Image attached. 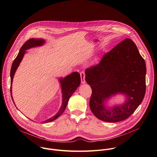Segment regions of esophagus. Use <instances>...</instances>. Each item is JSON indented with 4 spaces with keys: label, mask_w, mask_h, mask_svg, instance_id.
Segmentation results:
<instances>
[{
    "label": "esophagus",
    "mask_w": 157,
    "mask_h": 157,
    "mask_svg": "<svg viewBox=\"0 0 157 157\" xmlns=\"http://www.w3.org/2000/svg\"><path fill=\"white\" fill-rule=\"evenodd\" d=\"M80 77H81V83H85V74L84 72H80Z\"/></svg>",
    "instance_id": "34e87169"
}]
</instances>
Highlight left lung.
<instances>
[{
  "label": "left lung",
  "instance_id": "left-lung-1",
  "mask_svg": "<svg viewBox=\"0 0 157 157\" xmlns=\"http://www.w3.org/2000/svg\"><path fill=\"white\" fill-rule=\"evenodd\" d=\"M145 74V61L129 39L105 53L98 65L86 69L85 80L92 89L90 107L94 116L112 123L128 118L144 98ZM118 94L125 96V102L106 108L107 100Z\"/></svg>",
  "mask_w": 157,
  "mask_h": 157
}]
</instances>
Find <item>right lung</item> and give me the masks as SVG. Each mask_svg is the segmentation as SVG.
<instances>
[{
  "label": "right lung",
  "mask_w": 157,
  "mask_h": 157,
  "mask_svg": "<svg viewBox=\"0 0 157 157\" xmlns=\"http://www.w3.org/2000/svg\"><path fill=\"white\" fill-rule=\"evenodd\" d=\"M44 44H45V40H44L42 39H31L28 40L21 47L17 58L13 61V63L12 66L11 71H10V78H11L10 93H11L12 99L13 100L14 104H15V102L13 101L12 94V87L13 79L14 75L15 74V72H16L18 67L19 66L21 61H22L25 54L26 53V50L30 49L31 48H33V47H40V46L43 45ZM80 82H81L80 75L79 73L77 72H72L71 74H69V75L66 76L64 78L61 77L59 78V83L61 84L62 94H63L62 95L63 101H62L61 107H60L58 112L55 116L43 121L42 123H48V122L56 120L64 112V111L66 109V107L67 106V104L69 98L72 95V94L75 92V91L77 90V88L80 86Z\"/></svg>",
  "instance_id": "obj_1"
}]
</instances>
